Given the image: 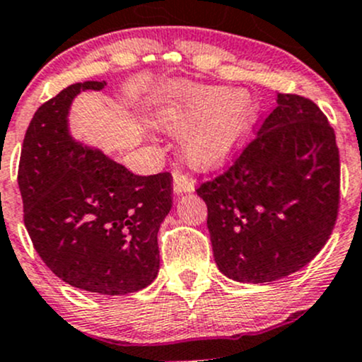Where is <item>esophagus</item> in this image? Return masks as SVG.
Instances as JSON below:
<instances>
[{"label": "esophagus", "instance_id": "esophagus-1", "mask_svg": "<svg viewBox=\"0 0 362 362\" xmlns=\"http://www.w3.org/2000/svg\"><path fill=\"white\" fill-rule=\"evenodd\" d=\"M173 192L176 195H181V193H192L195 192V182H193L192 177H188L186 174L174 173L173 177Z\"/></svg>", "mask_w": 362, "mask_h": 362}]
</instances>
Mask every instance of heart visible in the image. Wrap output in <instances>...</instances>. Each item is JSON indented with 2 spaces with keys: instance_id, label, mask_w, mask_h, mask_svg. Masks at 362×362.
Returning <instances> with one entry per match:
<instances>
[{
  "instance_id": "b5f03b06",
  "label": "heart",
  "mask_w": 362,
  "mask_h": 362,
  "mask_svg": "<svg viewBox=\"0 0 362 362\" xmlns=\"http://www.w3.org/2000/svg\"><path fill=\"white\" fill-rule=\"evenodd\" d=\"M259 115L249 92L230 87L180 85L156 111V125L185 137V160L200 173L221 169L244 146Z\"/></svg>"
}]
</instances>
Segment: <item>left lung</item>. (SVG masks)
Instances as JSON below:
<instances>
[{"label":"left lung","instance_id":"obj_1","mask_svg":"<svg viewBox=\"0 0 362 362\" xmlns=\"http://www.w3.org/2000/svg\"><path fill=\"white\" fill-rule=\"evenodd\" d=\"M197 193L221 274L245 284L288 277L317 256L337 221L334 130L310 99L277 94L255 141Z\"/></svg>","mask_w":362,"mask_h":362}]
</instances>
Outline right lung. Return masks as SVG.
Returning <instances> with one entry per match:
<instances>
[{
  "instance_id": "add662e5",
  "label": "right lung",
  "mask_w": 362,
  "mask_h": 362,
  "mask_svg": "<svg viewBox=\"0 0 362 362\" xmlns=\"http://www.w3.org/2000/svg\"><path fill=\"white\" fill-rule=\"evenodd\" d=\"M104 87L69 85L38 107L22 144L18 188L43 263L73 288L118 296L144 289L158 274L156 235L173 207V177L136 176L71 136L74 98Z\"/></svg>"
}]
</instances>
